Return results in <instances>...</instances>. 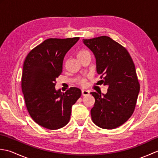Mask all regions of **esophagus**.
<instances>
[{
	"mask_svg": "<svg viewBox=\"0 0 158 158\" xmlns=\"http://www.w3.org/2000/svg\"><path fill=\"white\" fill-rule=\"evenodd\" d=\"M81 93H82L83 96H88L89 94V91H88V90H85V89H82Z\"/></svg>",
	"mask_w": 158,
	"mask_h": 158,
	"instance_id": "34e87169",
	"label": "esophagus"
}]
</instances>
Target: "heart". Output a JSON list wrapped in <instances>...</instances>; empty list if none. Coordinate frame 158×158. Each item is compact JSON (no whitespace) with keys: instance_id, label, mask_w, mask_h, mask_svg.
<instances>
[{"instance_id":"1","label":"heart","mask_w":158,"mask_h":158,"mask_svg":"<svg viewBox=\"0 0 158 158\" xmlns=\"http://www.w3.org/2000/svg\"><path fill=\"white\" fill-rule=\"evenodd\" d=\"M88 52L87 51H85V50H83V51H81L79 53H78V56L80 55H83V54H85V53H88ZM79 84L82 85V86H85L87 84V82H86V80L85 79H82L81 80H79Z\"/></svg>"}]
</instances>
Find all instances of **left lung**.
<instances>
[{
	"label": "left lung",
	"mask_w": 158,
	"mask_h": 158,
	"mask_svg": "<svg viewBox=\"0 0 158 158\" xmlns=\"http://www.w3.org/2000/svg\"><path fill=\"white\" fill-rule=\"evenodd\" d=\"M83 42L95 56L100 84L108 86L106 94L92 92L95 103L91 109L93 122L103 129H114L128 119L135 110L140 85L135 66L125 48L109 36Z\"/></svg>",
	"instance_id": "obj_1"
}]
</instances>
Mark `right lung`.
I'll return each instance as SVG.
<instances>
[{"instance_id":"1","label":"right lung","mask_w":158,"mask_h":158,"mask_svg":"<svg viewBox=\"0 0 158 158\" xmlns=\"http://www.w3.org/2000/svg\"><path fill=\"white\" fill-rule=\"evenodd\" d=\"M79 39H47L30 52L23 63L22 89L26 108L32 119L45 128L65 126L73 105L81 95L77 88H70L65 93L55 88L64 58Z\"/></svg>"}]
</instances>
